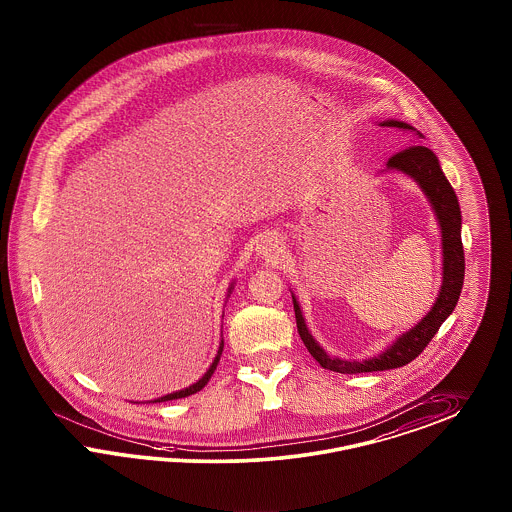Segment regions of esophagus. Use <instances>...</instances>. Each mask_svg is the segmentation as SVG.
I'll return each instance as SVG.
<instances>
[{
    "label": "esophagus",
    "instance_id": "obj_1",
    "mask_svg": "<svg viewBox=\"0 0 512 512\" xmlns=\"http://www.w3.org/2000/svg\"><path fill=\"white\" fill-rule=\"evenodd\" d=\"M280 249H282V240L276 232H268L265 234L259 244H257V251L259 255H263L266 259H274L280 255Z\"/></svg>",
    "mask_w": 512,
    "mask_h": 512
}]
</instances>
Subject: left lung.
<instances>
[{"label":"left lung","mask_w":512,"mask_h":512,"mask_svg":"<svg viewBox=\"0 0 512 512\" xmlns=\"http://www.w3.org/2000/svg\"><path fill=\"white\" fill-rule=\"evenodd\" d=\"M380 126L401 128L405 132H410L412 141L423 140L420 130L403 121L388 119V121H382ZM386 170H397L412 177L422 187L423 193L435 210L442 232L441 291L433 308L418 325H414L410 331L399 336L384 352L363 361H348V359L327 355V352L314 340V336L310 335L302 318L299 302L293 297L300 338L306 350L312 353V357L318 361L319 365L329 371L357 374V372L389 371V369L408 365L412 359H416L423 352V348L431 342V338L437 335L444 319L454 312L461 287H463L465 257H463V244H461V212H459L458 196L452 189V185L448 183L446 176L442 174L437 155L423 143H414V145H408L403 151H399L397 155H393L386 164Z\"/></svg>","instance_id":"left-lung-1"}]
</instances>
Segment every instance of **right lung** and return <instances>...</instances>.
Masks as SVG:
<instances>
[{
  "instance_id": "add662e5",
  "label": "right lung",
  "mask_w": 512,
  "mask_h": 512,
  "mask_svg": "<svg viewBox=\"0 0 512 512\" xmlns=\"http://www.w3.org/2000/svg\"><path fill=\"white\" fill-rule=\"evenodd\" d=\"M230 289H232V285L229 287V295ZM221 353H223V340H221V344H219V350H217V355H215V359H213L212 365H210V369L206 371V374L193 384V386H189V388L181 389V391H176V393H168V395H162L159 399H155L153 403H164V401H174V399H181V397H189V395H193L196 391H200V389L204 388L208 382H210V378H212L213 371L217 369V363H219V359H221Z\"/></svg>"
}]
</instances>
